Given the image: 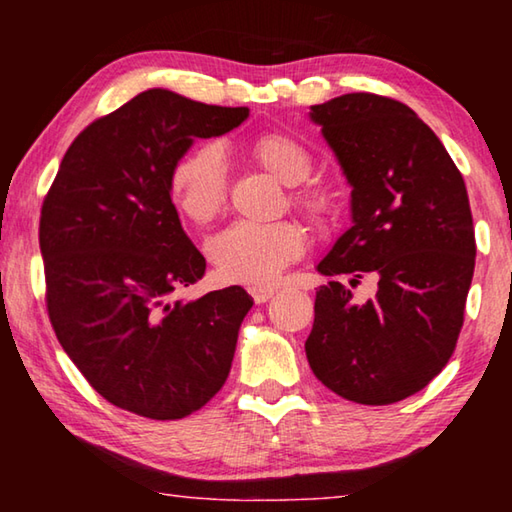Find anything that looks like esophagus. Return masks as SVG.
<instances>
[{
    "instance_id": "1",
    "label": "esophagus",
    "mask_w": 512,
    "mask_h": 512,
    "mask_svg": "<svg viewBox=\"0 0 512 512\" xmlns=\"http://www.w3.org/2000/svg\"><path fill=\"white\" fill-rule=\"evenodd\" d=\"M248 293H250V296H253V300L257 302V305H262V302L273 298L275 291L268 289V287H248Z\"/></svg>"
}]
</instances>
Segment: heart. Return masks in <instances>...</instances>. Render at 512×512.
<instances>
[{
  "mask_svg": "<svg viewBox=\"0 0 512 512\" xmlns=\"http://www.w3.org/2000/svg\"><path fill=\"white\" fill-rule=\"evenodd\" d=\"M250 155L282 185L305 183L314 167L311 153L287 133H264L250 144ZM173 203L189 221L205 225L214 221L228 198V164L219 146L207 142L180 155L169 171ZM291 205L314 223L334 216V198L323 187H296ZM307 246L305 230L296 221H235L207 239V257L221 277L230 282L266 287L284 268L302 255Z\"/></svg>",
  "mask_w": 512,
  "mask_h": 512,
  "instance_id": "obj_1",
  "label": "heart"
}]
</instances>
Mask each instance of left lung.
Instances as JSON below:
<instances>
[{
	"label": "left lung",
	"instance_id": "left-lung-1",
	"mask_svg": "<svg viewBox=\"0 0 512 512\" xmlns=\"http://www.w3.org/2000/svg\"><path fill=\"white\" fill-rule=\"evenodd\" d=\"M352 187V225L318 262L305 352L314 375L357 404H393L447 366L474 275V225L461 171L436 133L404 106L354 92L311 106ZM378 280L359 306L335 280Z\"/></svg>",
	"mask_w": 512,
	"mask_h": 512
}]
</instances>
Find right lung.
Listing matches in <instances>:
<instances>
[{"instance_id": "right-lung-1", "label": "right lung", "mask_w": 512, "mask_h": 512, "mask_svg": "<svg viewBox=\"0 0 512 512\" xmlns=\"http://www.w3.org/2000/svg\"><path fill=\"white\" fill-rule=\"evenodd\" d=\"M246 119L248 108L146 90L76 137L42 203L49 320L119 409L180 420L228 379L253 298L241 287L176 298L201 280L205 257L180 225L169 171L194 140Z\"/></svg>"}]
</instances>
